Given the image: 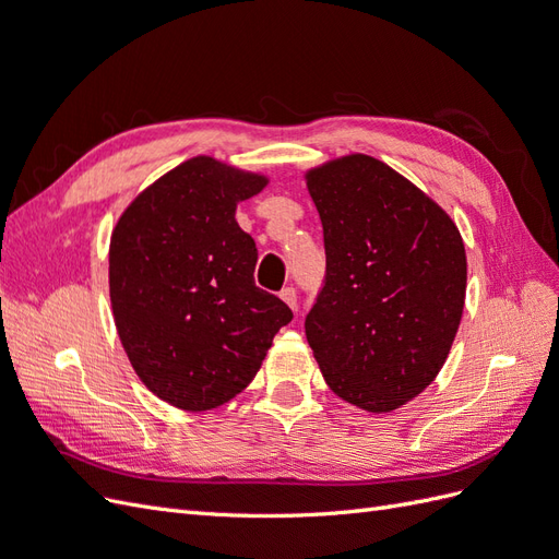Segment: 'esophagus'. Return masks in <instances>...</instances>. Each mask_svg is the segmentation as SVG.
<instances>
[{"instance_id": "obj_1", "label": "esophagus", "mask_w": 559, "mask_h": 559, "mask_svg": "<svg viewBox=\"0 0 559 559\" xmlns=\"http://www.w3.org/2000/svg\"><path fill=\"white\" fill-rule=\"evenodd\" d=\"M280 298L286 302V306H289L294 312L298 310V296H296V289L294 286H284V289L280 292Z\"/></svg>"}]
</instances>
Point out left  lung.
I'll use <instances>...</instances> for the list:
<instances>
[{"label": "left lung", "instance_id": "left-lung-1", "mask_svg": "<svg viewBox=\"0 0 559 559\" xmlns=\"http://www.w3.org/2000/svg\"><path fill=\"white\" fill-rule=\"evenodd\" d=\"M326 280L306 335L331 392L392 413L436 380L460 329L466 251L448 212L382 160L312 167Z\"/></svg>", "mask_w": 559, "mask_h": 559}]
</instances>
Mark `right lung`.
<instances>
[{
  "label": "right lung",
  "instance_id": "1",
  "mask_svg": "<svg viewBox=\"0 0 559 559\" xmlns=\"http://www.w3.org/2000/svg\"><path fill=\"white\" fill-rule=\"evenodd\" d=\"M267 177L212 156L177 165L134 198L109 245V298L134 373L165 403L202 413L259 373L289 306L253 284L257 242L238 202Z\"/></svg>",
  "mask_w": 559,
  "mask_h": 559
}]
</instances>
